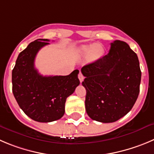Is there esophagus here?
<instances>
[{"mask_svg": "<svg viewBox=\"0 0 154 154\" xmlns=\"http://www.w3.org/2000/svg\"><path fill=\"white\" fill-rule=\"evenodd\" d=\"M79 79L80 82H82L83 80H84V77H83V75H82V74L81 72H80L79 74Z\"/></svg>", "mask_w": 154, "mask_h": 154, "instance_id": "1", "label": "esophagus"}]
</instances>
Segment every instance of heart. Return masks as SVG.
Instances as JSON below:
<instances>
[{
	"mask_svg": "<svg viewBox=\"0 0 154 154\" xmlns=\"http://www.w3.org/2000/svg\"><path fill=\"white\" fill-rule=\"evenodd\" d=\"M79 53L82 56L87 55V60L92 63L98 60L103 54V48L99 45H82L79 49Z\"/></svg>",
	"mask_w": 154,
	"mask_h": 154,
	"instance_id": "1",
	"label": "heart"
}]
</instances>
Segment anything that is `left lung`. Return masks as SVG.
Masks as SVG:
<instances>
[{"instance_id":"obj_1","label":"left lung","mask_w":154,"mask_h":154,"mask_svg":"<svg viewBox=\"0 0 154 154\" xmlns=\"http://www.w3.org/2000/svg\"><path fill=\"white\" fill-rule=\"evenodd\" d=\"M86 89L85 109L97 122H113L126 115L137 100L141 72L137 54L116 40L109 53L81 69Z\"/></svg>"}]
</instances>
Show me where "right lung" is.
<instances>
[{
	"mask_svg": "<svg viewBox=\"0 0 154 154\" xmlns=\"http://www.w3.org/2000/svg\"><path fill=\"white\" fill-rule=\"evenodd\" d=\"M48 39L31 42L17 57L12 71L13 93L20 107L32 119L50 122L60 119L65 112L66 98L80 84L75 69L68 75L43 76L35 68L38 52Z\"/></svg>",
	"mask_w": 154,
	"mask_h": 154,
	"instance_id": "obj_1",
	"label": "right lung"
}]
</instances>
